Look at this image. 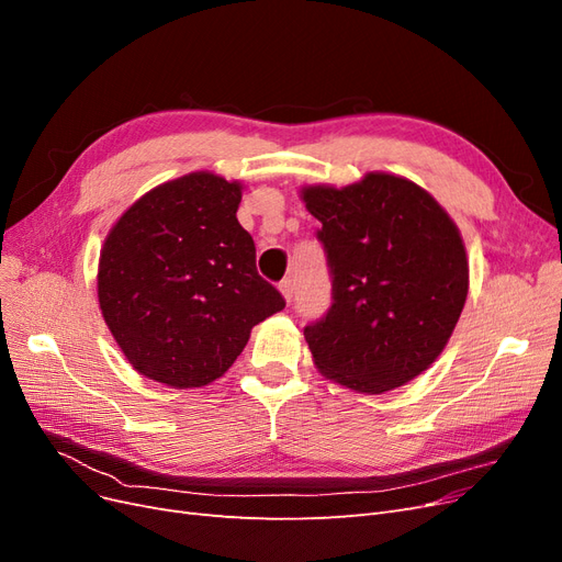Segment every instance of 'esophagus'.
<instances>
[{
    "instance_id": "34e87169",
    "label": "esophagus",
    "mask_w": 562,
    "mask_h": 562,
    "mask_svg": "<svg viewBox=\"0 0 562 562\" xmlns=\"http://www.w3.org/2000/svg\"><path fill=\"white\" fill-rule=\"evenodd\" d=\"M279 291H281V295H283L285 302H293V293H295L293 279H283V281L279 283Z\"/></svg>"
}]
</instances>
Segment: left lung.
I'll return each mask as SVG.
<instances>
[{"instance_id": "1", "label": "left lung", "mask_w": 562, "mask_h": 562, "mask_svg": "<svg viewBox=\"0 0 562 562\" xmlns=\"http://www.w3.org/2000/svg\"><path fill=\"white\" fill-rule=\"evenodd\" d=\"M328 252L333 304L304 328L314 366L361 394H384L427 370L457 326L469 260L452 217L419 184L366 173L347 187L300 190Z\"/></svg>"}]
</instances>
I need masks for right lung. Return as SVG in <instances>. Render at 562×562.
Listing matches in <instances>:
<instances>
[{
	"mask_svg": "<svg viewBox=\"0 0 562 562\" xmlns=\"http://www.w3.org/2000/svg\"><path fill=\"white\" fill-rule=\"evenodd\" d=\"M244 184L209 171L143 194L105 236L98 302L140 375L173 389L223 378L252 326L285 307L239 225Z\"/></svg>",
	"mask_w": 562,
	"mask_h": 562,
	"instance_id": "obj_1",
	"label": "right lung"
}]
</instances>
